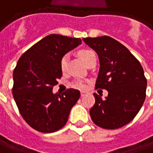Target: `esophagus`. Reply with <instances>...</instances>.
Segmentation results:
<instances>
[{"mask_svg":"<svg viewBox=\"0 0 153 153\" xmlns=\"http://www.w3.org/2000/svg\"><path fill=\"white\" fill-rule=\"evenodd\" d=\"M80 94H81V96H82V97H84V95L86 94V93H85V92H84V91H81V92H80Z\"/></svg>","mask_w":153,"mask_h":153,"instance_id":"obj_1","label":"esophagus"}]
</instances>
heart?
<instances>
[{
    "mask_svg": "<svg viewBox=\"0 0 153 153\" xmlns=\"http://www.w3.org/2000/svg\"><path fill=\"white\" fill-rule=\"evenodd\" d=\"M79 55L83 61L86 64V65H88L92 60L96 59V54L93 51L91 50H88V49H83L80 50L79 51ZM67 63H68V55L65 54L60 59V69L63 72H65L67 69ZM74 87L77 88H80V89H84L86 87V82L82 79H77L75 81H74L73 83Z\"/></svg>",
    "mask_w": 153,
    "mask_h": 153,
    "instance_id": "b5f03b06",
    "label": "heart"
}]
</instances>
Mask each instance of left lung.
Here are the masks:
<instances>
[{"label":"left lung","instance_id":"left-lung-1","mask_svg":"<svg viewBox=\"0 0 153 153\" xmlns=\"http://www.w3.org/2000/svg\"><path fill=\"white\" fill-rule=\"evenodd\" d=\"M99 55L100 68L95 88L107 89L102 99L94 94L92 120L105 129L123 127L136 117L146 99L147 79L140 62L126 47L109 36L84 38Z\"/></svg>","mask_w":153,"mask_h":153}]
</instances>
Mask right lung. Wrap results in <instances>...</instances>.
<instances>
[{
	"label": "right lung",
	"instance_id": "obj_1",
	"mask_svg": "<svg viewBox=\"0 0 153 153\" xmlns=\"http://www.w3.org/2000/svg\"><path fill=\"white\" fill-rule=\"evenodd\" d=\"M81 44L79 38L50 35L21 55L14 69L12 94L24 120L40 132H54L67 123L70 110L80 92L68 88L53 94V87L62 77L60 59Z\"/></svg>",
	"mask_w": 153,
	"mask_h": 153
}]
</instances>
